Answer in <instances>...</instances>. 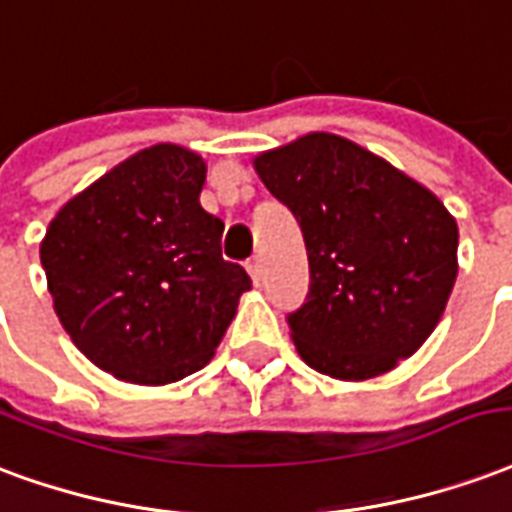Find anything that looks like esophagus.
Wrapping results in <instances>:
<instances>
[{"mask_svg":"<svg viewBox=\"0 0 512 512\" xmlns=\"http://www.w3.org/2000/svg\"><path fill=\"white\" fill-rule=\"evenodd\" d=\"M245 267H248V272H251L253 283H259L261 275H264V267H261L259 256H253V259H248V264H245Z\"/></svg>","mask_w":512,"mask_h":512,"instance_id":"1","label":"esophagus"}]
</instances>
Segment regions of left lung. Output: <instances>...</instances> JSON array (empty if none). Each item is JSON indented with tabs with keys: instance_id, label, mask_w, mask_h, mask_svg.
Returning a JSON list of instances; mask_svg holds the SVG:
<instances>
[{
	"instance_id": "left-lung-1",
	"label": "left lung",
	"mask_w": 512,
	"mask_h": 512,
	"mask_svg": "<svg viewBox=\"0 0 512 512\" xmlns=\"http://www.w3.org/2000/svg\"><path fill=\"white\" fill-rule=\"evenodd\" d=\"M253 166L305 237L308 297L286 316L302 360L357 382L417 352L458 275V226L445 204L333 133H308Z\"/></svg>"
}]
</instances>
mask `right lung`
<instances>
[{
    "instance_id": "add662e5",
    "label": "right lung",
    "mask_w": 512,
    "mask_h": 512,
    "mask_svg": "<svg viewBox=\"0 0 512 512\" xmlns=\"http://www.w3.org/2000/svg\"><path fill=\"white\" fill-rule=\"evenodd\" d=\"M207 166L174 144L141 149L67 201L40 261L59 322L117 379L169 384L210 363L251 275L220 256L201 210Z\"/></svg>"
}]
</instances>
